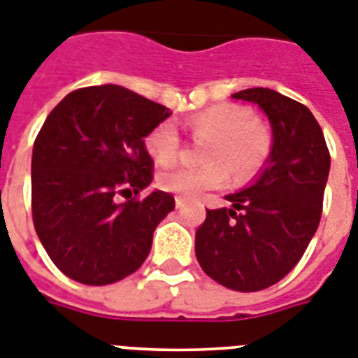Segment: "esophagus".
Returning a JSON list of instances; mask_svg holds the SVG:
<instances>
[{"mask_svg":"<svg viewBox=\"0 0 358 358\" xmlns=\"http://www.w3.org/2000/svg\"><path fill=\"white\" fill-rule=\"evenodd\" d=\"M174 203H176V209H182V207L185 206L184 200H182V198H178V196H176V200H174Z\"/></svg>","mask_w":358,"mask_h":358,"instance_id":"obj_1","label":"esophagus"}]
</instances>
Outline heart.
<instances>
[{
  "label": "heart",
  "instance_id": "b5f03b06",
  "mask_svg": "<svg viewBox=\"0 0 358 358\" xmlns=\"http://www.w3.org/2000/svg\"><path fill=\"white\" fill-rule=\"evenodd\" d=\"M187 127L198 142H207L202 167H167L158 174V185L184 198H198L209 189L224 187L231 169L238 178L260 171L273 149L271 133L253 120L251 110L235 103L213 105L191 116ZM145 149L152 160L167 165L176 160L180 134L174 123H158L145 136Z\"/></svg>",
  "mask_w": 358,
  "mask_h": 358
}]
</instances>
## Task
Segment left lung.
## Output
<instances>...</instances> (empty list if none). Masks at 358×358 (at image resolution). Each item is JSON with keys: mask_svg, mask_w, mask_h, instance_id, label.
I'll return each instance as SVG.
<instances>
[{"mask_svg": "<svg viewBox=\"0 0 358 358\" xmlns=\"http://www.w3.org/2000/svg\"><path fill=\"white\" fill-rule=\"evenodd\" d=\"M231 98L267 114L273 149L253 184L225 196L231 207L207 209L194 251L213 280L249 293L282 280L308 249L322 216L329 151L306 105L264 87Z\"/></svg>", "mask_w": 358, "mask_h": 358, "instance_id": "1", "label": "left lung"}]
</instances>
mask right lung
<instances>
[{
  "label": "right lung",
  "instance_id": "right-lung-1",
  "mask_svg": "<svg viewBox=\"0 0 358 358\" xmlns=\"http://www.w3.org/2000/svg\"><path fill=\"white\" fill-rule=\"evenodd\" d=\"M169 114L120 85L83 87L50 110L32 151V220L63 275L105 286L145 262L174 198H138L152 182L143 138Z\"/></svg>",
  "mask_w": 358,
  "mask_h": 358
}]
</instances>
